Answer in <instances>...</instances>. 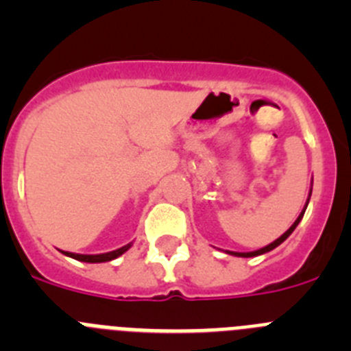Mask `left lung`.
<instances>
[{"label": "left lung", "mask_w": 351, "mask_h": 351, "mask_svg": "<svg viewBox=\"0 0 351 351\" xmlns=\"http://www.w3.org/2000/svg\"><path fill=\"white\" fill-rule=\"evenodd\" d=\"M311 186H313V184H311ZM311 191H313V188H311V190H309V197H311ZM309 197H308V200H306V206H304L302 213L299 214V218H297L295 221H293V225H291L290 228H288V230L285 232L283 235H281V237L276 239L274 243L267 244V246H265V247H260V250H256V251H247V253H239V251H226V253H228V255H234V256H243V258H251V256H258V255H263V253H269V251H272V250H274V247L280 246L281 243H285V241H287V239L290 237L291 232L295 230L297 225H299L300 219H302L304 213H306V207H308V204H309Z\"/></svg>", "instance_id": "obj_1"}]
</instances>
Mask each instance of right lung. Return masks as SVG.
Listing matches in <instances>:
<instances>
[{"instance_id": "add662e5", "label": "right lung", "mask_w": 351, "mask_h": 351, "mask_svg": "<svg viewBox=\"0 0 351 351\" xmlns=\"http://www.w3.org/2000/svg\"><path fill=\"white\" fill-rule=\"evenodd\" d=\"M133 243L126 244V246L119 247V250H114V251H108V253H100V255H80V253H70V251H61L63 255L70 256V258L73 260H79V262H86V263H101V262H110V260L117 258V256H121L123 253H126V251L132 247Z\"/></svg>"}]
</instances>
